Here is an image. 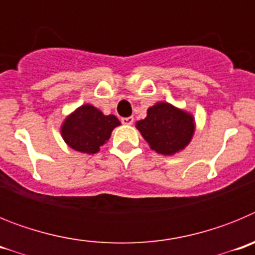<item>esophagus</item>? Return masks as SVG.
Wrapping results in <instances>:
<instances>
[{
    "instance_id": "34e87169",
    "label": "esophagus",
    "mask_w": 255,
    "mask_h": 255,
    "mask_svg": "<svg viewBox=\"0 0 255 255\" xmlns=\"http://www.w3.org/2000/svg\"><path fill=\"white\" fill-rule=\"evenodd\" d=\"M121 123H123L124 125H131V124L134 123V117H123V119H121Z\"/></svg>"
}]
</instances>
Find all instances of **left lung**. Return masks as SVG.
Here are the masks:
<instances>
[{"label": "left lung", "instance_id": "obj_1", "mask_svg": "<svg viewBox=\"0 0 255 255\" xmlns=\"http://www.w3.org/2000/svg\"><path fill=\"white\" fill-rule=\"evenodd\" d=\"M136 128L150 148L161 154H173L184 149L194 134L193 116L168 103L148 108L147 117Z\"/></svg>", "mask_w": 255, "mask_h": 255}]
</instances>
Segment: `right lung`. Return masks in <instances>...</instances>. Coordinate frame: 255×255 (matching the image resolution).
Here are the masks:
<instances>
[{"mask_svg": "<svg viewBox=\"0 0 255 255\" xmlns=\"http://www.w3.org/2000/svg\"><path fill=\"white\" fill-rule=\"evenodd\" d=\"M120 125L114 115L105 116L91 105L79 107L62 125L64 140L73 149L84 153H96L111 136V131Z\"/></svg>", "mask_w": 255, "mask_h": 255, "instance_id": "right-lung-1", "label": "right lung"}]
</instances>
